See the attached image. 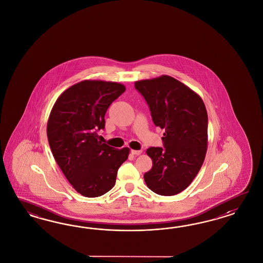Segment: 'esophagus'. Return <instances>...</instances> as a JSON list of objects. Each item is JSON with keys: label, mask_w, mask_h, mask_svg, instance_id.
Segmentation results:
<instances>
[{"label": "esophagus", "mask_w": 263, "mask_h": 263, "mask_svg": "<svg viewBox=\"0 0 263 263\" xmlns=\"http://www.w3.org/2000/svg\"><path fill=\"white\" fill-rule=\"evenodd\" d=\"M131 153L133 155H140V154H142V151H134V149H132Z\"/></svg>", "instance_id": "obj_1"}]
</instances>
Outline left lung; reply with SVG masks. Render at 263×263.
Returning a JSON list of instances; mask_svg holds the SVG:
<instances>
[{
    "mask_svg": "<svg viewBox=\"0 0 263 263\" xmlns=\"http://www.w3.org/2000/svg\"><path fill=\"white\" fill-rule=\"evenodd\" d=\"M135 88L148 104L154 124L165 130V148L146 149L152 167L144 182L158 195L174 196L192 183L205 158V105L196 91L167 75L136 81Z\"/></svg>",
    "mask_w": 263,
    "mask_h": 263,
    "instance_id": "obj_1",
    "label": "left lung"
}]
</instances>
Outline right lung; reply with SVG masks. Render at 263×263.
<instances>
[{
  "instance_id": "1",
  "label": "right lung",
  "mask_w": 263,
  "mask_h": 263,
  "mask_svg": "<svg viewBox=\"0 0 263 263\" xmlns=\"http://www.w3.org/2000/svg\"><path fill=\"white\" fill-rule=\"evenodd\" d=\"M125 86L110 81L84 80L58 97L47 121L49 145L64 176L84 197L96 198L116 184L118 170L130 149L99 141L105 114Z\"/></svg>"
}]
</instances>
